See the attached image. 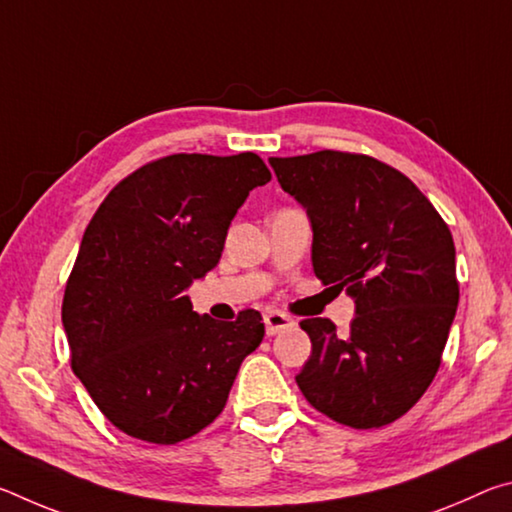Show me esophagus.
Listing matches in <instances>:
<instances>
[{
    "label": "esophagus",
    "instance_id": "obj_1",
    "mask_svg": "<svg viewBox=\"0 0 512 512\" xmlns=\"http://www.w3.org/2000/svg\"><path fill=\"white\" fill-rule=\"evenodd\" d=\"M264 323H266V334L268 336L282 334V332H287V329L296 325V323H293V318L287 316V314H282V311H266Z\"/></svg>",
    "mask_w": 512,
    "mask_h": 512
}]
</instances>
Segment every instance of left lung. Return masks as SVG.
I'll use <instances>...</instances> for the list:
<instances>
[{"label": "left lung", "instance_id": "left-lung-1", "mask_svg": "<svg viewBox=\"0 0 512 512\" xmlns=\"http://www.w3.org/2000/svg\"><path fill=\"white\" fill-rule=\"evenodd\" d=\"M305 207L311 264L357 305L345 334L305 318L311 357L296 377L316 411L352 429L391 424L436 377L456 316V248L443 216L402 171L363 153L271 158Z\"/></svg>", "mask_w": 512, "mask_h": 512}]
</instances>
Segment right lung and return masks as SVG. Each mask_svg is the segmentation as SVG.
<instances>
[{"instance_id":"right-lung-1","label":"right lung","mask_w":512,"mask_h":512,"mask_svg":"<svg viewBox=\"0 0 512 512\" xmlns=\"http://www.w3.org/2000/svg\"><path fill=\"white\" fill-rule=\"evenodd\" d=\"M271 171L255 153H173L110 189L63 298L74 375L128 436L176 445L212 424L264 339L255 309L198 316L185 289L219 264L230 221Z\"/></svg>"}]
</instances>
